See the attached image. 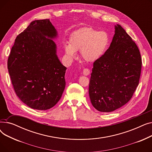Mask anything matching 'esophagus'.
I'll use <instances>...</instances> for the list:
<instances>
[{
    "label": "esophagus",
    "instance_id": "obj_1",
    "mask_svg": "<svg viewBox=\"0 0 152 152\" xmlns=\"http://www.w3.org/2000/svg\"><path fill=\"white\" fill-rule=\"evenodd\" d=\"M90 74V69L88 68H84L83 69V75L85 76H87Z\"/></svg>",
    "mask_w": 152,
    "mask_h": 152
}]
</instances>
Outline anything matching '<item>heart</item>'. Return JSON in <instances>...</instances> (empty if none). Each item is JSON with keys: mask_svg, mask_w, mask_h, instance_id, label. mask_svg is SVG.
I'll list each match as a JSON object with an SVG mask.
<instances>
[{"mask_svg": "<svg viewBox=\"0 0 152 152\" xmlns=\"http://www.w3.org/2000/svg\"><path fill=\"white\" fill-rule=\"evenodd\" d=\"M110 37L105 31H98L93 28H83L72 34L69 44L64 45L66 53L75 58L76 51H80L82 58L90 62L97 61L105 53Z\"/></svg>", "mask_w": 152, "mask_h": 152, "instance_id": "b5f03b06", "label": "heart"}]
</instances>
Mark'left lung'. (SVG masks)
I'll use <instances>...</instances> for the list:
<instances>
[{"label":"left lung","instance_id":"8db88e82","mask_svg":"<svg viewBox=\"0 0 152 152\" xmlns=\"http://www.w3.org/2000/svg\"><path fill=\"white\" fill-rule=\"evenodd\" d=\"M89 94L93 107L111 112L128 102L139 84L142 58L139 48L120 26L103 57L94 63Z\"/></svg>","mask_w":152,"mask_h":152}]
</instances>
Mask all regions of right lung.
<instances>
[{"instance_id":"obj_1","label":"right lung","mask_w":152,"mask_h":152,"mask_svg":"<svg viewBox=\"0 0 152 152\" xmlns=\"http://www.w3.org/2000/svg\"><path fill=\"white\" fill-rule=\"evenodd\" d=\"M57 35L49 19L32 21L16 37L8 58L13 89L31 108H51L65 89L66 68L58 60L51 39Z\"/></svg>"}]
</instances>
